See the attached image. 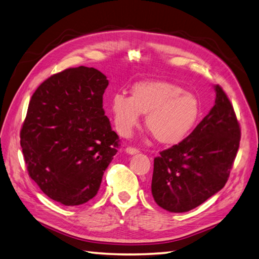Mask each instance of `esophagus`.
Wrapping results in <instances>:
<instances>
[{
	"mask_svg": "<svg viewBox=\"0 0 259 259\" xmlns=\"http://www.w3.org/2000/svg\"><path fill=\"white\" fill-rule=\"evenodd\" d=\"M125 152H126V153H128V154H131V155H134V154H137V153H139L140 151H139V149H137L136 147H131V146H128V147H126V148H125Z\"/></svg>",
	"mask_w": 259,
	"mask_h": 259,
	"instance_id": "obj_1",
	"label": "esophagus"
}]
</instances>
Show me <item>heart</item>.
<instances>
[{
	"label": "heart",
	"instance_id": "obj_1",
	"mask_svg": "<svg viewBox=\"0 0 259 259\" xmlns=\"http://www.w3.org/2000/svg\"><path fill=\"white\" fill-rule=\"evenodd\" d=\"M115 127L128 136L146 115V127L162 144H176L196 124L200 108L194 94L165 81L142 82L133 86L131 97L115 94L111 100Z\"/></svg>",
	"mask_w": 259,
	"mask_h": 259
}]
</instances>
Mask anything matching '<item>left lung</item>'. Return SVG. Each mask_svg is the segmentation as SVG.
<instances>
[{"mask_svg": "<svg viewBox=\"0 0 259 259\" xmlns=\"http://www.w3.org/2000/svg\"><path fill=\"white\" fill-rule=\"evenodd\" d=\"M215 105L185 140L154 158L152 194L160 207L188 211L225 186L240 142L234 107L220 85Z\"/></svg>", "mask_w": 259, "mask_h": 259, "instance_id": "obj_1", "label": "left lung"}]
</instances>
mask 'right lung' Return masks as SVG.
<instances>
[{
	"mask_svg": "<svg viewBox=\"0 0 259 259\" xmlns=\"http://www.w3.org/2000/svg\"><path fill=\"white\" fill-rule=\"evenodd\" d=\"M108 85L93 67L50 76L28 104L21 128L27 173L48 196L65 206L89 202L117 153L119 137L103 108Z\"/></svg>",
	"mask_w": 259,
	"mask_h": 259,
	"instance_id": "add662e5",
	"label": "right lung"
}]
</instances>
